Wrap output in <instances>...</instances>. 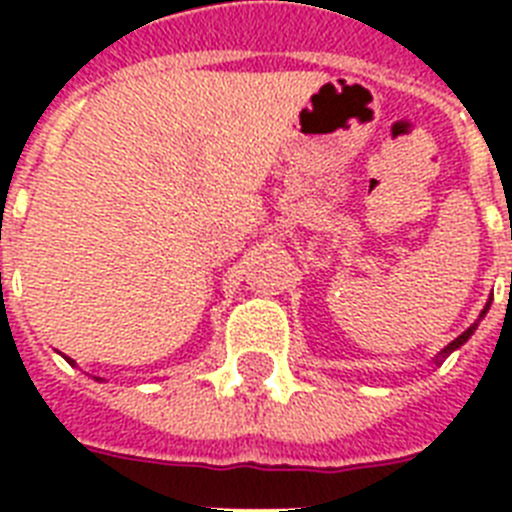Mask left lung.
Returning a JSON list of instances; mask_svg holds the SVG:
<instances>
[{
  "mask_svg": "<svg viewBox=\"0 0 512 512\" xmlns=\"http://www.w3.org/2000/svg\"><path fill=\"white\" fill-rule=\"evenodd\" d=\"M487 307H490V305H487ZM487 307H485V310H482V315H485V312H487ZM474 328H477V323H474V325H472V328H467V330H464V333H461V336H459V338H456V341H451V343H449V346L443 348V354H451V351H454V348H459V346H461V343H464V341H467V338H469V336H472V333H474Z\"/></svg>",
  "mask_w": 512,
  "mask_h": 512,
  "instance_id": "8db88e82",
  "label": "left lung"
}]
</instances>
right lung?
Wrapping results in <instances>:
<instances>
[{
  "label": "right lung",
  "instance_id": "add662e5",
  "mask_svg": "<svg viewBox=\"0 0 512 512\" xmlns=\"http://www.w3.org/2000/svg\"><path fill=\"white\" fill-rule=\"evenodd\" d=\"M66 361H69V364H74V361H71V359H66Z\"/></svg>",
  "mask_w": 512,
  "mask_h": 512
}]
</instances>
